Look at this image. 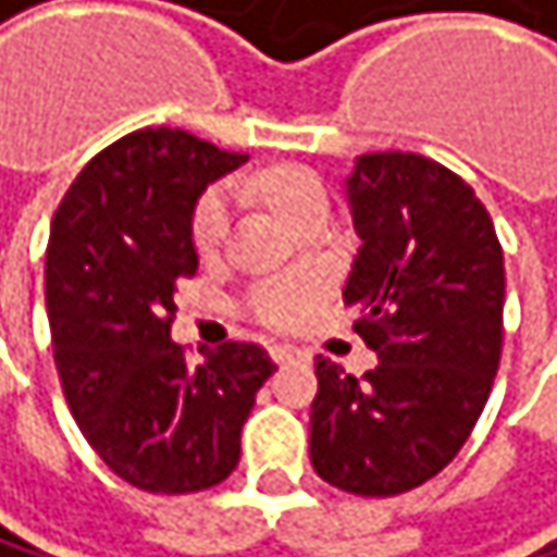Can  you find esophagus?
Returning a JSON list of instances; mask_svg holds the SVG:
<instances>
[{
    "mask_svg": "<svg viewBox=\"0 0 557 557\" xmlns=\"http://www.w3.org/2000/svg\"><path fill=\"white\" fill-rule=\"evenodd\" d=\"M297 354H300V350L290 347V344H273V347H270V357H273L276 363H287V360H294Z\"/></svg>",
    "mask_w": 557,
    "mask_h": 557,
    "instance_id": "obj_1",
    "label": "esophagus"
}]
</instances>
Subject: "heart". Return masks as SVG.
I'll list each match as a JSON object with an SVG mask.
<instances>
[{
  "label": "heart",
  "mask_w": 557,
  "mask_h": 557,
  "mask_svg": "<svg viewBox=\"0 0 557 557\" xmlns=\"http://www.w3.org/2000/svg\"><path fill=\"white\" fill-rule=\"evenodd\" d=\"M257 189L287 223L300 220L313 207H327L324 183L304 166H273V170L257 176ZM226 230H230V194L223 186H216L200 197V203L194 210V226H189V233H194V247L203 257L216 253L223 237H226ZM313 297H317L313 284L281 281V284H270V287L253 294V313L260 320H267V324L287 327L307 313Z\"/></svg>",
  "instance_id": "heart-1"
}]
</instances>
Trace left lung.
I'll return each mask as SVG.
<instances>
[{"label": "left lung", "mask_w": 557, "mask_h": 557, "mask_svg": "<svg viewBox=\"0 0 557 557\" xmlns=\"http://www.w3.org/2000/svg\"><path fill=\"white\" fill-rule=\"evenodd\" d=\"M360 237L344 304L377 368L317 357L310 465L363 498L444 471L474 431L502 360L505 257L474 189L418 153H363L347 176Z\"/></svg>", "instance_id": "obj_1"}]
</instances>
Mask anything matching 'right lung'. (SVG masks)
<instances>
[{
  "label": "right lung",
  "instance_id": "obj_1",
  "mask_svg": "<svg viewBox=\"0 0 557 557\" xmlns=\"http://www.w3.org/2000/svg\"><path fill=\"white\" fill-rule=\"evenodd\" d=\"M240 163L247 153L146 126L96 153L52 216L46 307L62 394L110 471L153 495L230 478L276 371L260 344L226 341L194 368L170 341L176 284L197 273V200Z\"/></svg>",
  "mask_w": 557,
  "mask_h": 557
}]
</instances>
